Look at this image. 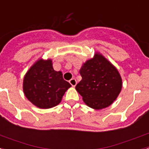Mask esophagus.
<instances>
[{
    "mask_svg": "<svg viewBox=\"0 0 149 149\" xmlns=\"http://www.w3.org/2000/svg\"><path fill=\"white\" fill-rule=\"evenodd\" d=\"M69 83L72 84V86H73V87H74V86L77 84V81H76L74 78H72V79H71L69 81Z\"/></svg>",
    "mask_w": 149,
    "mask_h": 149,
    "instance_id": "esophagus-1",
    "label": "esophagus"
}]
</instances>
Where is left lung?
<instances>
[{
	"label": "left lung",
	"mask_w": 149,
	"mask_h": 149,
	"mask_svg": "<svg viewBox=\"0 0 149 149\" xmlns=\"http://www.w3.org/2000/svg\"><path fill=\"white\" fill-rule=\"evenodd\" d=\"M80 74L82 80L75 88L90 107L100 110L116 99L122 88V79L117 69L100 54L84 64Z\"/></svg>",
	"instance_id": "obj_1"
}]
</instances>
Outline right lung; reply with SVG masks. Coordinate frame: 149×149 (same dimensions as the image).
I'll list each match as a JSON object with an SVG mask.
<instances>
[{
  "instance_id": "right-lung-1",
  "label": "right lung",
  "mask_w": 149,
  "mask_h": 149,
  "mask_svg": "<svg viewBox=\"0 0 149 149\" xmlns=\"http://www.w3.org/2000/svg\"><path fill=\"white\" fill-rule=\"evenodd\" d=\"M71 84L65 81L61 72H55L51 60L36 61L26 74L23 91L37 107L49 109L59 104Z\"/></svg>"
}]
</instances>
